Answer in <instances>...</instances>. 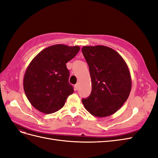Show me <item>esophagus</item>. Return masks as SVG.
<instances>
[{
	"instance_id": "esophagus-1",
	"label": "esophagus",
	"mask_w": 158,
	"mask_h": 158,
	"mask_svg": "<svg viewBox=\"0 0 158 158\" xmlns=\"http://www.w3.org/2000/svg\"><path fill=\"white\" fill-rule=\"evenodd\" d=\"M79 85H80V84L79 83H77L76 85H75V89L76 90H78V88H79Z\"/></svg>"
}]
</instances>
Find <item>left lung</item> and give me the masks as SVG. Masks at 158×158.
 <instances>
[{"mask_svg": "<svg viewBox=\"0 0 158 158\" xmlns=\"http://www.w3.org/2000/svg\"><path fill=\"white\" fill-rule=\"evenodd\" d=\"M82 51L89 66L92 92L82 103L92 115L105 117L120 109L130 94L132 80L125 60L103 45L84 46Z\"/></svg>", "mask_w": 158, "mask_h": 158, "instance_id": "1", "label": "left lung"}]
</instances>
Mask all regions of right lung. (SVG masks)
<instances>
[{
  "mask_svg": "<svg viewBox=\"0 0 158 158\" xmlns=\"http://www.w3.org/2000/svg\"><path fill=\"white\" fill-rule=\"evenodd\" d=\"M79 51V46L54 45L39 52L28 65L23 77V89L38 111L45 114L59 111L74 92L69 82L70 73L66 64Z\"/></svg>",
  "mask_w": 158,
  "mask_h": 158,
  "instance_id": "add662e5",
  "label": "right lung"
}]
</instances>
